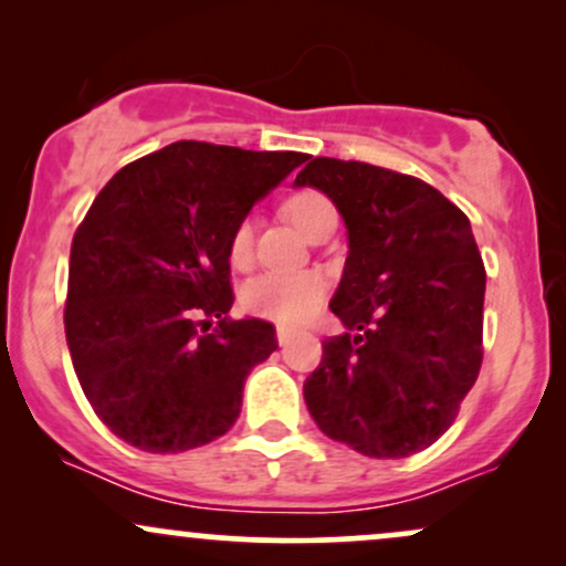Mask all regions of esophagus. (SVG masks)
<instances>
[{
	"instance_id": "esophagus-1",
	"label": "esophagus",
	"mask_w": 566,
	"mask_h": 566,
	"mask_svg": "<svg viewBox=\"0 0 566 566\" xmlns=\"http://www.w3.org/2000/svg\"><path fill=\"white\" fill-rule=\"evenodd\" d=\"M290 337H292V329L284 327V324H276V340H279V346H287Z\"/></svg>"
}]
</instances>
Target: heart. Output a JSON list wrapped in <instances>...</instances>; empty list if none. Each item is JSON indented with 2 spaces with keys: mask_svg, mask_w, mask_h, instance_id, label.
I'll return each instance as SVG.
<instances>
[{
  "mask_svg": "<svg viewBox=\"0 0 566 566\" xmlns=\"http://www.w3.org/2000/svg\"><path fill=\"white\" fill-rule=\"evenodd\" d=\"M284 216L292 220L303 237H308L324 220L335 218V207L324 193L305 191L292 193L284 201ZM229 255L233 265H244L252 258V220L244 218L231 233ZM327 284L314 271H263L242 287V305L261 319L301 324L316 314L324 301Z\"/></svg>",
  "mask_w": 566,
  "mask_h": 566,
  "instance_id": "b5f03b06",
  "label": "heart"
}]
</instances>
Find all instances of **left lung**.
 Returning <instances> with one entry per match:
<instances>
[{"mask_svg": "<svg viewBox=\"0 0 566 566\" xmlns=\"http://www.w3.org/2000/svg\"><path fill=\"white\" fill-rule=\"evenodd\" d=\"M295 186L340 212L348 258L324 340L303 382L311 418L367 458L431 447L482 367L486 274L469 218L433 186L365 161L316 157Z\"/></svg>", "mask_w": 566, "mask_h": 566, "instance_id": "8db88e82", "label": "left lung"}]
</instances>
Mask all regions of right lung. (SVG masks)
<instances>
[{"instance_id":"add662e5","label":"right lung","mask_w":566,"mask_h":566,"mask_svg":"<svg viewBox=\"0 0 566 566\" xmlns=\"http://www.w3.org/2000/svg\"><path fill=\"white\" fill-rule=\"evenodd\" d=\"M305 159L178 140L95 197L71 242L63 322L84 396L127 444L186 452L237 423L247 375L279 343L274 324L226 316L231 233Z\"/></svg>"}]
</instances>
